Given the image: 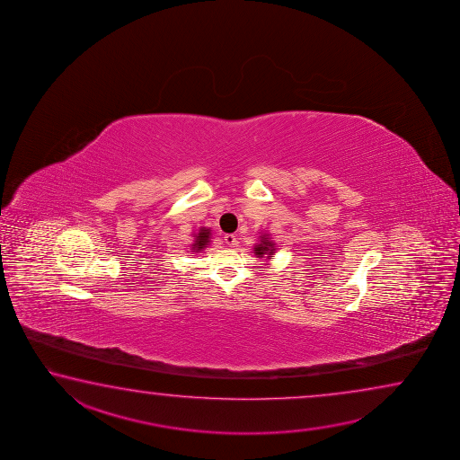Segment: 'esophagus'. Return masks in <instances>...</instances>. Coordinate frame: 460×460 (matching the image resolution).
I'll list each match as a JSON object with an SVG mask.
<instances>
[{"instance_id": "esophagus-1", "label": "esophagus", "mask_w": 460, "mask_h": 460, "mask_svg": "<svg viewBox=\"0 0 460 460\" xmlns=\"http://www.w3.org/2000/svg\"><path fill=\"white\" fill-rule=\"evenodd\" d=\"M224 242H226V244H228V246H236V244H238V240H236V236H234V234H226V236H224Z\"/></svg>"}]
</instances>
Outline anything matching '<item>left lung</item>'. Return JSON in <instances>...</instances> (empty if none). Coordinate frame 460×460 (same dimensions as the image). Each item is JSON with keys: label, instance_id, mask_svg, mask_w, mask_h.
Segmentation results:
<instances>
[{"label": "left lung", "instance_id": "left-lung-1", "mask_svg": "<svg viewBox=\"0 0 460 460\" xmlns=\"http://www.w3.org/2000/svg\"><path fill=\"white\" fill-rule=\"evenodd\" d=\"M273 252H275V243L269 238V234H262L261 242L254 246V254L257 257H264L267 254V259H272Z\"/></svg>", "mask_w": 460, "mask_h": 460}]
</instances>
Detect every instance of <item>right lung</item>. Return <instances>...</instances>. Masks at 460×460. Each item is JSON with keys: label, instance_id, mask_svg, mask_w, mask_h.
Here are the masks:
<instances>
[{"label": "right lung", "instance_id": "right-lung-1", "mask_svg": "<svg viewBox=\"0 0 460 460\" xmlns=\"http://www.w3.org/2000/svg\"><path fill=\"white\" fill-rule=\"evenodd\" d=\"M210 230L209 228H201L199 234H196L195 243L191 244L193 251H201L206 248V244H209Z\"/></svg>", "mask_w": 460, "mask_h": 460}]
</instances>
